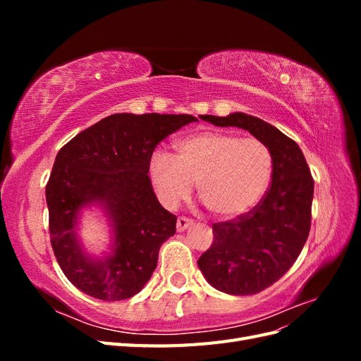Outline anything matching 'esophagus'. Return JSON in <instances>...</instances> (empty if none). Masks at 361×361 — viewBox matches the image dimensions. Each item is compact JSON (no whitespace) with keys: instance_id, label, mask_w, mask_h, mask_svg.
I'll return each mask as SVG.
<instances>
[{"instance_id":"esophagus-1","label":"esophagus","mask_w":361,"mask_h":361,"mask_svg":"<svg viewBox=\"0 0 361 361\" xmlns=\"http://www.w3.org/2000/svg\"><path fill=\"white\" fill-rule=\"evenodd\" d=\"M191 226H192V220H190V218H187V216H179L178 218V224H176L178 232H183L185 228H188Z\"/></svg>"}]
</instances>
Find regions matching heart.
Here are the masks:
<instances>
[{"label":"heart","instance_id":"b5f03b06","mask_svg":"<svg viewBox=\"0 0 361 361\" xmlns=\"http://www.w3.org/2000/svg\"><path fill=\"white\" fill-rule=\"evenodd\" d=\"M176 158L164 150L150 158L149 174L159 200L176 207L197 182L200 202L214 216L233 220L264 197L272 176V154L264 141L206 130L176 141Z\"/></svg>","mask_w":361,"mask_h":361}]
</instances>
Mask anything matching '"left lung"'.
Returning a JSON list of instances; mask_svg holds the SVG:
<instances>
[{"mask_svg": "<svg viewBox=\"0 0 361 361\" xmlns=\"http://www.w3.org/2000/svg\"><path fill=\"white\" fill-rule=\"evenodd\" d=\"M215 126H236L264 141L272 154L271 187L250 212L212 224L214 243L197 265L215 289L255 295L286 274L307 241L313 178L300 146L276 126L245 113L202 116Z\"/></svg>", "mask_w": 361, "mask_h": 361, "instance_id": "8db88e82", "label": "left lung"}]
</instances>
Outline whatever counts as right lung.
<instances>
[{
    "label": "right lung",
    "instance_id": "right-lung-1",
    "mask_svg": "<svg viewBox=\"0 0 361 361\" xmlns=\"http://www.w3.org/2000/svg\"><path fill=\"white\" fill-rule=\"evenodd\" d=\"M190 114L120 113L84 129L57 154L47 185L54 255L75 288L104 301L134 297L158 264L161 245L176 233L149 178L152 154ZM99 205L112 227V250L87 254L78 235L80 211Z\"/></svg>",
    "mask_w": 361,
    "mask_h": 361
}]
</instances>
